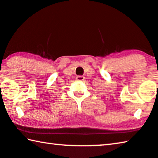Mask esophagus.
<instances>
[{
	"label": "esophagus",
	"instance_id": "esophagus-1",
	"mask_svg": "<svg viewBox=\"0 0 158 158\" xmlns=\"http://www.w3.org/2000/svg\"><path fill=\"white\" fill-rule=\"evenodd\" d=\"M84 79H85V77L82 76H77L76 77V80L77 81H84Z\"/></svg>",
	"mask_w": 158,
	"mask_h": 158
}]
</instances>
